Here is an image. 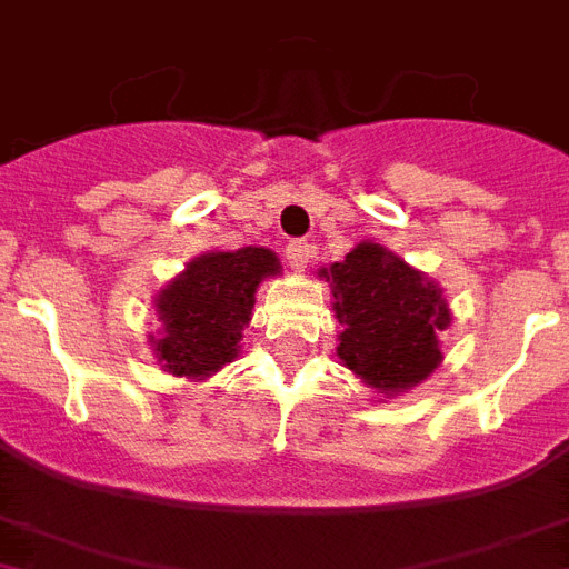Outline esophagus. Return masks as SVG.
Returning a JSON list of instances; mask_svg holds the SVG:
<instances>
[{
    "mask_svg": "<svg viewBox=\"0 0 569 569\" xmlns=\"http://www.w3.org/2000/svg\"><path fill=\"white\" fill-rule=\"evenodd\" d=\"M309 257H312V244L307 239H292V242L286 244V260H289L295 271L307 269Z\"/></svg>",
    "mask_w": 569,
    "mask_h": 569,
    "instance_id": "34e87169",
    "label": "esophagus"
}]
</instances>
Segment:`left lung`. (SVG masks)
I'll use <instances>...</instances> for the list:
<instances>
[{"instance_id":"8db88e82","label":"left lung","mask_w":569,"mask_h":569,"mask_svg":"<svg viewBox=\"0 0 569 569\" xmlns=\"http://www.w3.org/2000/svg\"><path fill=\"white\" fill-rule=\"evenodd\" d=\"M321 277L345 327L336 353L365 386L397 395L441 365L438 332L450 327V307L436 280L377 242H359Z\"/></svg>"}]
</instances>
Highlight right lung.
I'll return each mask as SVG.
<instances>
[{"mask_svg": "<svg viewBox=\"0 0 569 569\" xmlns=\"http://www.w3.org/2000/svg\"><path fill=\"white\" fill-rule=\"evenodd\" d=\"M280 274V260L269 248L210 251L187 262L157 295L160 339L151 336L163 371L187 380H204L239 357L242 330L251 321L253 295L266 277Z\"/></svg>", "mask_w": 569, "mask_h": 569, "instance_id": "add662e5", "label": "right lung"}]
</instances>
